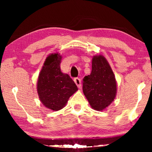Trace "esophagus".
<instances>
[{
	"label": "esophagus",
	"instance_id": "esophagus-1",
	"mask_svg": "<svg viewBox=\"0 0 152 152\" xmlns=\"http://www.w3.org/2000/svg\"><path fill=\"white\" fill-rule=\"evenodd\" d=\"M74 82L75 83L77 86L78 88H80L81 87V80L80 78L77 77V78H75L74 79Z\"/></svg>",
	"mask_w": 152,
	"mask_h": 152
}]
</instances>
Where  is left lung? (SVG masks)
Instances as JSON below:
<instances>
[{"label":"left lung","mask_w":152,"mask_h":152,"mask_svg":"<svg viewBox=\"0 0 152 152\" xmlns=\"http://www.w3.org/2000/svg\"><path fill=\"white\" fill-rule=\"evenodd\" d=\"M83 92L92 109L102 111L117 93V83L109 62L102 55L93 56L92 71L83 79Z\"/></svg>","instance_id":"8db88e82"}]
</instances>
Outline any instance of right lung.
Segmentation results:
<instances>
[{"instance_id": "right-lung-1", "label": "right lung", "mask_w": 152, "mask_h": 152, "mask_svg": "<svg viewBox=\"0 0 152 152\" xmlns=\"http://www.w3.org/2000/svg\"><path fill=\"white\" fill-rule=\"evenodd\" d=\"M61 55L58 53L46 58L37 81V93L43 105L53 111L63 109L69 97L78 90L68 74L61 71Z\"/></svg>"}]
</instances>
